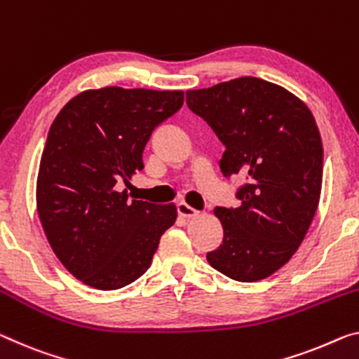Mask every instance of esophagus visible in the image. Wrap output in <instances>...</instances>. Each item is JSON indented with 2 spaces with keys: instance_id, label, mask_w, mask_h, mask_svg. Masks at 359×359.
Listing matches in <instances>:
<instances>
[{
  "instance_id": "obj_1",
  "label": "esophagus",
  "mask_w": 359,
  "mask_h": 359,
  "mask_svg": "<svg viewBox=\"0 0 359 359\" xmlns=\"http://www.w3.org/2000/svg\"><path fill=\"white\" fill-rule=\"evenodd\" d=\"M178 215L183 218H194V217H197L198 212L196 210V208L187 205V203L181 202V203H178Z\"/></svg>"
}]
</instances>
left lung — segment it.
<instances>
[{"label":"left lung","instance_id":"1","mask_svg":"<svg viewBox=\"0 0 359 359\" xmlns=\"http://www.w3.org/2000/svg\"><path fill=\"white\" fill-rule=\"evenodd\" d=\"M192 112L212 126L226 151L224 178L247 180L237 208H215L223 242L210 266L241 283L274 274L299 249L318 210L323 141L311 110L271 81L241 76L186 93Z\"/></svg>","mask_w":359,"mask_h":359}]
</instances>
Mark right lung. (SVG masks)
Masks as SVG:
<instances>
[{
    "label": "right lung",
    "mask_w": 359,
    "mask_h": 359,
    "mask_svg": "<svg viewBox=\"0 0 359 359\" xmlns=\"http://www.w3.org/2000/svg\"><path fill=\"white\" fill-rule=\"evenodd\" d=\"M183 91L86 90L49 128L36 178V210L59 262L99 290L125 287L151 266L175 203L128 201L122 181L144 168L152 131L178 112Z\"/></svg>",
    "instance_id": "obj_1"
}]
</instances>
